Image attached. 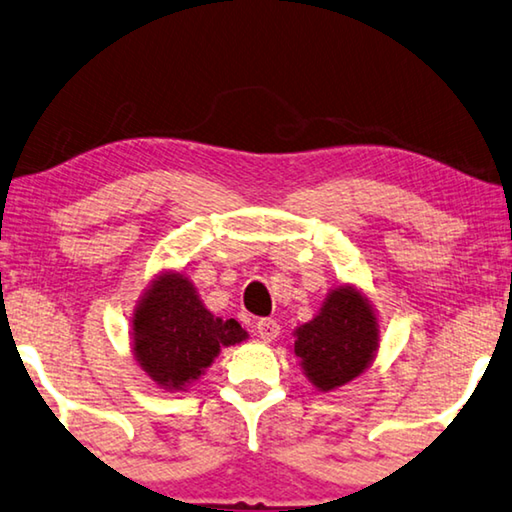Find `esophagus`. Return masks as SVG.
I'll return each instance as SVG.
<instances>
[{
  "label": "esophagus",
  "instance_id": "34e87169",
  "mask_svg": "<svg viewBox=\"0 0 512 512\" xmlns=\"http://www.w3.org/2000/svg\"><path fill=\"white\" fill-rule=\"evenodd\" d=\"M256 331H258V335H261L263 342H272V340L279 338L281 326H279V322L272 320V317H265V320L256 324Z\"/></svg>",
  "mask_w": 512,
  "mask_h": 512
}]
</instances>
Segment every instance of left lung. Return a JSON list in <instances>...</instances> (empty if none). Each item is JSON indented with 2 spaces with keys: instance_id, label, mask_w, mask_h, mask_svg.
I'll return each instance as SVG.
<instances>
[{
  "instance_id": "obj_1",
  "label": "left lung",
  "mask_w": 512,
  "mask_h": 512,
  "mask_svg": "<svg viewBox=\"0 0 512 512\" xmlns=\"http://www.w3.org/2000/svg\"><path fill=\"white\" fill-rule=\"evenodd\" d=\"M295 354L315 388L329 392L367 370L379 349V324L367 299L335 288L311 322L295 331Z\"/></svg>"
}]
</instances>
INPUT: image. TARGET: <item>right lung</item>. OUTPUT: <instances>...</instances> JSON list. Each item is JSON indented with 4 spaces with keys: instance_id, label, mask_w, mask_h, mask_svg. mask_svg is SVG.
Here are the masks:
<instances>
[{
    "instance_id": "add662e5",
    "label": "right lung",
    "mask_w": 512,
    "mask_h": 512,
    "mask_svg": "<svg viewBox=\"0 0 512 512\" xmlns=\"http://www.w3.org/2000/svg\"><path fill=\"white\" fill-rule=\"evenodd\" d=\"M247 338L236 320L215 317L179 272H165L133 315V354L158 388L183 390L211 367L222 347Z\"/></svg>"
}]
</instances>
